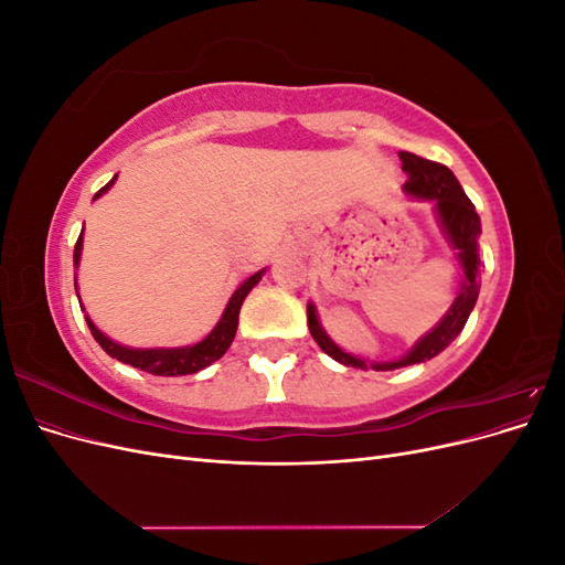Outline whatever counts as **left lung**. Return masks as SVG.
Returning a JSON list of instances; mask_svg holds the SVG:
<instances>
[{"label": "left lung", "instance_id": "1", "mask_svg": "<svg viewBox=\"0 0 565 565\" xmlns=\"http://www.w3.org/2000/svg\"><path fill=\"white\" fill-rule=\"evenodd\" d=\"M398 158L403 162V172H407L403 191L409 198L431 200L436 204L440 228L448 235L452 249H457V259L461 268V287H459L457 299L450 306V311L443 316V320L436 324V328L429 334H424L403 358L391 363H370L372 370H382V372L431 361L434 355H438L443 349L450 347L455 337L465 330L469 313L473 311L476 299H478V289H481V282H478L481 280V252H478L481 218L476 214L473 202L467 198L465 191H461L459 181L446 164L424 160L415 156V152H405V150L398 152ZM306 318H309L311 337L318 341V347L324 353L347 367L367 370L365 361L347 351H341L334 341L324 334L313 303L306 306Z\"/></svg>", "mask_w": 565, "mask_h": 565}]
</instances>
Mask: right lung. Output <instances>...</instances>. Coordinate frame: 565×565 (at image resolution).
<instances>
[{"label":"right lung","instance_id":"add662e5","mask_svg":"<svg viewBox=\"0 0 565 565\" xmlns=\"http://www.w3.org/2000/svg\"><path fill=\"white\" fill-rule=\"evenodd\" d=\"M115 179L117 177H113L110 183H106L104 188H100V191L94 195V200L100 198L104 193H108V188L115 183ZM79 256H82V233L77 237L75 254H73L75 268L79 266ZM262 276H264V270L254 273V276H249L241 287L235 289L228 306H226L224 316H221V320L216 322V328L207 337H204L202 341H198V344H193V347H179V349H129V347H122V344H117V341L108 339L104 332L96 328L89 316H84V318H87V324H89L94 339L98 341V347L104 349L110 358H117L119 363L131 365V367H139L143 372H148V374H158V377H179V374H193V372H200V370H204L207 365H212L214 361H218V358L228 351V347L233 344V339H235L241 306H243L245 297L252 292V287L262 280ZM75 292H77V278H75ZM77 299H79V292H77Z\"/></svg>","mask_w":565,"mask_h":565}]
</instances>
